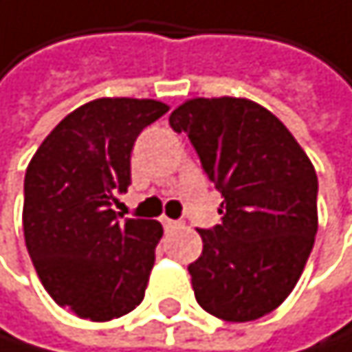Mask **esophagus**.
Here are the masks:
<instances>
[{
	"label": "esophagus",
	"mask_w": 352,
	"mask_h": 352,
	"mask_svg": "<svg viewBox=\"0 0 352 352\" xmlns=\"http://www.w3.org/2000/svg\"><path fill=\"white\" fill-rule=\"evenodd\" d=\"M161 223H163V228L167 230V232H170V230H176V228H180V223H178V221H174V219H167V217H163V219H161Z\"/></svg>",
	"instance_id": "34e87169"
}]
</instances>
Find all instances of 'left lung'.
Here are the masks:
<instances>
[{
	"mask_svg": "<svg viewBox=\"0 0 352 352\" xmlns=\"http://www.w3.org/2000/svg\"><path fill=\"white\" fill-rule=\"evenodd\" d=\"M221 191V223L197 230L189 265L197 303L228 322L279 307L297 286L318 230V178L292 133L250 98H189L170 116Z\"/></svg>",
	"mask_w": 352,
	"mask_h": 352,
	"instance_id": "1",
	"label": "left lung"
}]
</instances>
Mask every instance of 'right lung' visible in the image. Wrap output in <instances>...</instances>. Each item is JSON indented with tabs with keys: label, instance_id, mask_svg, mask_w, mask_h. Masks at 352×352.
Listing matches in <instances>:
<instances>
[{
	"label": "right lung",
	"instance_id": "add662e5",
	"mask_svg": "<svg viewBox=\"0 0 352 352\" xmlns=\"http://www.w3.org/2000/svg\"><path fill=\"white\" fill-rule=\"evenodd\" d=\"M167 109L153 98L90 100L47 135L28 165L30 258L51 299L79 318H120L144 299L163 228L120 219L111 206L131 185L138 135Z\"/></svg>",
	"mask_w": 352,
	"mask_h": 352
}]
</instances>
